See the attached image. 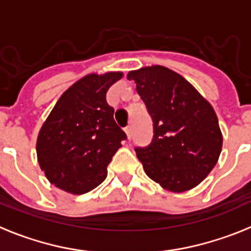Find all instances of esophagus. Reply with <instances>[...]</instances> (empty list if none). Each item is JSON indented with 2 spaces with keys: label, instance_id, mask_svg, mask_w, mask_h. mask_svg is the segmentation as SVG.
<instances>
[{
  "label": "esophagus",
  "instance_id": "esophagus-1",
  "mask_svg": "<svg viewBox=\"0 0 251 251\" xmlns=\"http://www.w3.org/2000/svg\"><path fill=\"white\" fill-rule=\"evenodd\" d=\"M124 132H126V134H127L128 139H130V138H132V128H130L129 126H128V127H126V128H124Z\"/></svg>",
  "mask_w": 251,
  "mask_h": 251
}]
</instances>
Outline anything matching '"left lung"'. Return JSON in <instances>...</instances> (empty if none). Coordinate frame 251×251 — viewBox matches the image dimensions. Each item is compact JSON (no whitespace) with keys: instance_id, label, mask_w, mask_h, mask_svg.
<instances>
[{"instance_id":"8db88e82","label":"left lung","mask_w":251,"mask_h":251,"mask_svg":"<svg viewBox=\"0 0 251 251\" xmlns=\"http://www.w3.org/2000/svg\"><path fill=\"white\" fill-rule=\"evenodd\" d=\"M152 117L153 139L136 148L151 179L171 192L196 187L212 171L223 148L216 113L192 84L171 69L145 66L129 72Z\"/></svg>"}]
</instances>
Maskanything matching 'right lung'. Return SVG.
Returning a JSON list of instances; mask_svg holds the SVG:
<instances>
[{
  "mask_svg": "<svg viewBox=\"0 0 251 251\" xmlns=\"http://www.w3.org/2000/svg\"><path fill=\"white\" fill-rule=\"evenodd\" d=\"M123 73L88 74L63 93L40 129L37 161L50 183L73 195L100 185L127 138L105 95Z\"/></svg>",
  "mask_w": 251,
  "mask_h": 251,
  "instance_id": "add662e5",
  "label": "right lung"
}]
</instances>
